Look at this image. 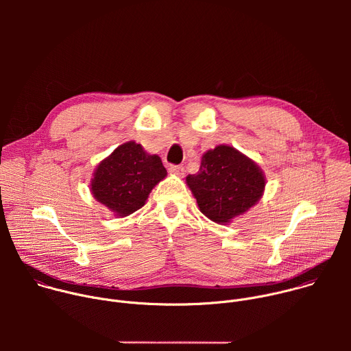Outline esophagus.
<instances>
[{
  "label": "esophagus",
  "instance_id": "1",
  "mask_svg": "<svg viewBox=\"0 0 351 351\" xmlns=\"http://www.w3.org/2000/svg\"><path fill=\"white\" fill-rule=\"evenodd\" d=\"M168 171H169L171 173H173V175H179V176H182V175H183V172H184V168H183L182 165H169Z\"/></svg>",
  "mask_w": 351,
  "mask_h": 351
}]
</instances>
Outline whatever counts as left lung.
I'll return each instance as SVG.
<instances>
[{
	"label": "left lung",
	"mask_w": 351,
	"mask_h": 351,
	"mask_svg": "<svg viewBox=\"0 0 351 351\" xmlns=\"http://www.w3.org/2000/svg\"><path fill=\"white\" fill-rule=\"evenodd\" d=\"M199 211L217 223H228L252 208L263 195L260 167L230 145H218L202 158L199 171L186 178Z\"/></svg>",
	"instance_id": "8db88e82"
}]
</instances>
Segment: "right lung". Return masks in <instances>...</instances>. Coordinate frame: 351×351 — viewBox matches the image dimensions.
Instances as JSON below:
<instances>
[{
    "label": "right lung",
    "mask_w": 351,
    "mask_h": 351,
    "mask_svg": "<svg viewBox=\"0 0 351 351\" xmlns=\"http://www.w3.org/2000/svg\"><path fill=\"white\" fill-rule=\"evenodd\" d=\"M167 176L158 156L147 154L134 141L119 145L94 172V198L119 217H126L145 204L153 187Z\"/></svg>",
    "instance_id": "right-lung-1"
}]
</instances>
